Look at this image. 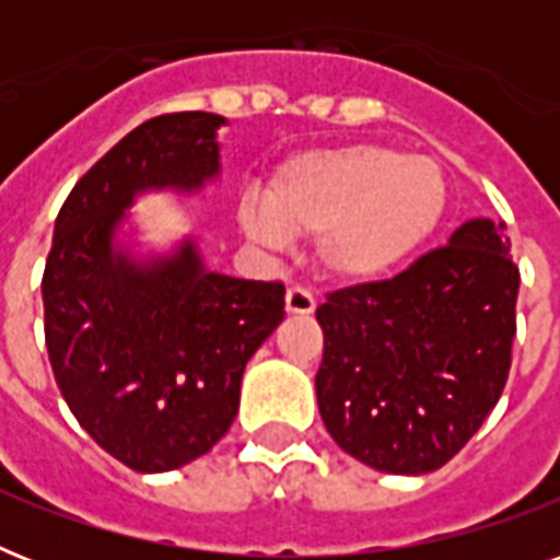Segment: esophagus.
Listing matches in <instances>:
<instances>
[{
	"label": "esophagus",
	"instance_id": "34e87169",
	"mask_svg": "<svg viewBox=\"0 0 560 560\" xmlns=\"http://www.w3.org/2000/svg\"><path fill=\"white\" fill-rule=\"evenodd\" d=\"M284 307H288V314L293 316H307L316 311V299L314 293H307L305 288H290L288 296H284Z\"/></svg>",
	"mask_w": 560,
	"mask_h": 560
}]
</instances>
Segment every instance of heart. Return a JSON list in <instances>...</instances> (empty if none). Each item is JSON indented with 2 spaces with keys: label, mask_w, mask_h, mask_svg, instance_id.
<instances>
[{
  "label": "heart",
  "mask_w": 560,
  "mask_h": 560,
  "mask_svg": "<svg viewBox=\"0 0 560 560\" xmlns=\"http://www.w3.org/2000/svg\"><path fill=\"white\" fill-rule=\"evenodd\" d=\"M444 214L447 177L439 162L386 144H346L279 168L264 206H241V229L267 246L316 235L325 276L374 281L404 267Z\"/></svg>",
  "instance_id": "1"
}]
</instances>
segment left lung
<instances>
[{"mask_svg": "<svg viewBox=\"0 0 560 560\" xmlns=\"http://www.w3.org/2000/svg\"><path fill=\"white\" fill-rule=\"evenodd\" d=\"M505 223L474 218L392 281L316 307V404L342 451L418 477L456 456L503 395L521 272Z\"/></svg>", "mask_w": 560, "mask_h": 560, "instance_id": "8db88e82", "label": "left lung"}]
</instances>
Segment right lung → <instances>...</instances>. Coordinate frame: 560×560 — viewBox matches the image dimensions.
Returning a JSON list of instances; mask_svg holds the SVG:
<instances>
[{
	"instance_id": "obj_1",
	"label": "right lung",
	"mask_w": 560,
	"mask_h": 560,
	"mask_svg": "<svg viewBox=\"0 0 560 560\" xmlns=\"http://www.w3.org/2000/svg\"><path fill=\"white\" fill-rule=\"evenodd\" d=\"M214 113L144 121L66 197L43 272L46 349L78 424L139 474L200 459L226 435L241 377L284 319L279 281L214 272L197 237H142L148 194L200 197L223 174Z\"/></svg>"
}]
</instances>
